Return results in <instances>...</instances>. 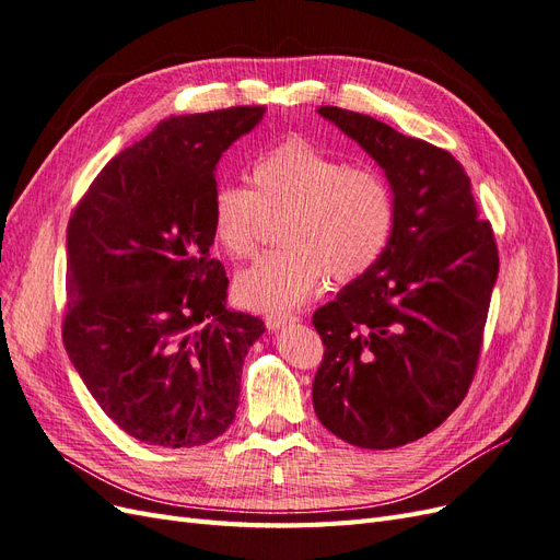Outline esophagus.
I'll list each match as a JSON object with an SVG mask.
<instances>
[{
    "instance_id": "34e87169",
    "label": "esophagus",
    "mask_w": 560,
    "mask_h": 560,
    "mask_svg": "<svg viewBox=\"0 0 560 560\" xmlns=\"http://www.w3.org/2000/svg\"><path fill=\"white\" fill-rule=\"evenodd\" d=\"M298 316L295 314H267L265 316V326L269 330H279L283 326H291V323H295Z\"/></svg>"
}]
</instances>
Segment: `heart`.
I'll return each instance as SVG.
<instances>
[{
    "label": "heart",
    "instance_id": "obj_1",
    "mask_svg": "<svg viewBox=\"0 0 560 560\" xmlns=\"http://www.w3.org/2000/svg\"><path fill=\"white\" fill-rule=\"evenodd\" d=\"M254 190L219 186L211 230L225 254H256L262 213H279L272 254L237 277L234 291L250 310H293L326 279L351 281L382 258L395 225V200L372 167L347 165L304 139H288L250 167Z\"/></svg>",
    "mask_w": 560,
    "mask_h": 560
}]
</instances>
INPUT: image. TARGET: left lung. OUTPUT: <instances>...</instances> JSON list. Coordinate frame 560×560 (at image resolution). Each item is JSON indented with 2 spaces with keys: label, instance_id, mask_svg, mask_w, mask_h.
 <instances>
[{
  "label": "left lung",
  "instance_id": "left-lung-1",
  "mask_svg": "<svg viewBox=\"0 0 560 560\" xmlns=\"http://www.w3.org/2000/svg\"><path fill=\"white\" fill-rule=\"evenodd\" d=\"M318 114L386 172L395 225L382 258L314 314L326 347L314 411L353 446L395 448L435 430L467 395L498 246L448 151L365 114L337 106Z\"/></svg>",
  "mask_w": 560,
  "mask_h": 560
}]
</instances>
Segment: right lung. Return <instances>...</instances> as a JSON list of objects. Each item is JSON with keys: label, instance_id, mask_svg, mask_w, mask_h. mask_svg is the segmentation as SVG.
I'll return each instance as SVG.
<instances>
[{"label": "right lung", "instance_id": "add662e5", "mask_svg": "<svg viewBox=\"0 0 560 560\" xmlns=\"http://www.w3.org/2000/svg\"><path fill=\"white\" fill-rule=\"evenodd\" d=\"M265 106L174 116L109 160L67 225L69 360L102 411L153 446H200L230 428L242 365L265 332L225 306L211 258L215 165Z\"/></svg>", "mask_w": 560, "mask_h": 560}]
</instances>
